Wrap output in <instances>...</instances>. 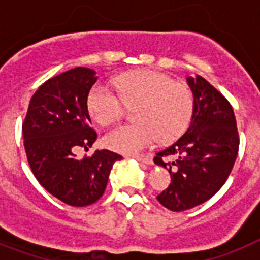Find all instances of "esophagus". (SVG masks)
Returning <instances> with one entry per match:
<instances>
[{"mask_svg": "<svg viewBox=\"0 0 260 260\" xmlns=\"http://www.w3.org/2000/svg\"><path fill=\"white\" fill-rule=\"evenodd\" d=\"M132 157L143 164H148V165H149V164H152V158H150L149 156H147V154H135V156H132Z\"/></svg>", "mask_w": 260, "mask_h": 260, "instance_id": "34e87169", "label": "esophagus"}]
</instances>
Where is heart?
I'll use <instances>...</instances> for the list:
<instances>
[{
    "label": "heart",
    "mask_w": 260,
    "mask_h": 260,
    "mask_svg": "<svg viewBox=\"0 0 260 260\" xmlns=\"http://www.w3.org/2000/svg\"><path fill=\"white\" fill-rule=\"evenodd\" d=\"M116 92L95 84L87 98L88 112L98 124L120 119L126 107H137L136 124H120L104 136L111 149L125 154L139 153L161 139L171 143L186 132L194 113L190 87L156 71H135L113 80Z\"/></svg>",
    "instance_id": "heart-1"
}]
</instances>
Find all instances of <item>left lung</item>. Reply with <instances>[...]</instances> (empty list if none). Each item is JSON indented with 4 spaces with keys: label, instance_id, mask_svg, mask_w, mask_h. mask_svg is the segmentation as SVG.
<instances>
[{
    "label": "left lung",
    "instance_id": "8db88e82",
    "mask_svg": "<svg viewBox=\"0 0 260 260\" xmlns=\"http://www.w3.org/2000/svg\"><path fill=\"white\" fill-rule=\"evenodd\" d=\"M186 80L194 96L190 126L154 157L171 174V184L157 200L172 211L187 210L213 197L230 176L239 148L237 120L228 99L202 76Z\"/></svg>",
    "mask_w": 260,
    "mask_h": 260
}]
</instances>
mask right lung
Returning a JSON list of instances; mask_svg holds the SVG:
<instances>
[{
  "instance_id": "1",
  "label": "right lung",
  "mask_w": 260,
  "mask_h": 260,
  "mask_svg": "<svg viewBox=\"0 0 260 260\" xmlns=\"http://www.w3.org/2000/svg\"><path fill=\"white\" fill-rule=\"evenodd\" d=\"M96 79L93 70L75 67L46 80L32 95L22 124L32 173L46 190L70 206L96 202L113 164L123 158L108 149L82 160L76 157V150L92 147L98 137L87 108Z\"/></svg>"
}]
</instances>
